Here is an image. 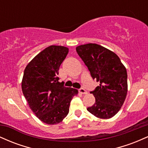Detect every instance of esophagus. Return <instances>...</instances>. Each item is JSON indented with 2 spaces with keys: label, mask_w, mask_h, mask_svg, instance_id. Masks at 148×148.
<instances>
[{
  "label": "esophagus",
  "mask_w": 148,
  "mask_h": 148,
  "mask_svg": "<svg viewBox=\"0 0 148 148\" xmlns=\"http://www.w3.org/2000/svg\"><path fill=\"white\" fill-rule=\"evenodd\" d=\"M79 92L81 93V94H83V95L87 94V91H86L84 88H81V89H79Z\"/></svg>",
  "instance_id": "1"
}]
</instances>
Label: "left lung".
I'll return each mask as SVG.
<instances>
[{
	"label": "left lung",
	"instance_id": "1",
	"mask_svg": "<svg viewBox=\"0 0 148 148\" xmlns=\"http://www.w3.org/2000/svg\"><path fill=\"white\" fill-rule=\"evenodd\" d=\"M76 52L99 86L90 93L95 102L87 110L98 118L109 119L120 111L127 97V73L114 52L97 44L78 46Z\"/></svg>",
	"mask_w": 148,
	"mask_h": 148
}]
</instances>
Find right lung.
I'll list each match as a JSON object with an SVG mask.
<instances>
[{"instance_id": "add662e5", "label": "right lung", "mask_w": 148, "mask_h": 148, "mask_svg": "<svg viewBox=\"0 0 148 148\" xmlns=\"http://www.w3.org/2000/svg\"><path fill=\"white\" fill-rule=\"evenodd\" d=\"M69 49L51 45L27 64L21 89L32 111L48 125L60 123L69 113V105L78 90L64 87L58 81V70Z\"/></svg>"}]
</instances>
